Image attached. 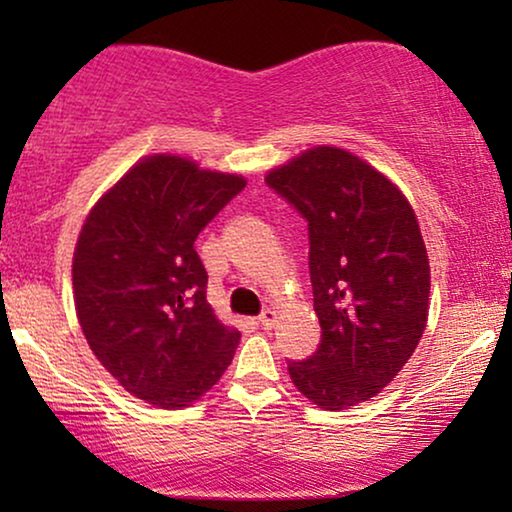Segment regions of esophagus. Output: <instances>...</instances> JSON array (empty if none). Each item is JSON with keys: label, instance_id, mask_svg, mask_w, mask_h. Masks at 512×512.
Instances as JSON below:
<instances>
[{"label": "esophagus", "instance_id": "esophagus-1", "mask_svg": "<svg viewBox=\"0 0 512 512\" xmlns=\"http://www.w3.org/2000/svg\"><path fill=\"white\" fill-rule=\"evenodd\" d=\"M258 324H261L265 331H272V328H275V324H277V312L275 310H263V314L261 317H258Z\"/></svg>", "mask_w": 512, "mask_h": 512}]
</instances>
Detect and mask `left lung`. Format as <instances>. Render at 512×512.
Returning <instances> with one entry per match:
<instances>
[{
	"label": "left lung",
	"mask_w": 512,
	"mask_h": 512,
	"mask_svg": "<svg viewBox=\"0 0 512 512\" xmlns=\"http://www.w3.org/2000/svg\"><path fill=\"white\" fill-rule=\"evenodd\" d=\"M265 184L310 230L321 342L289 361L296 389L321 410L370 401L401 373L429 321L431 268L415 209L387 174L340 146H312Z\"/></svg>",
	"instance_id": "obj_1"
}]
</instances>
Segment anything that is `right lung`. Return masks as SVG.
<instances>
[{
    "label": "right lung",
    "mask_w": 512,
    "mask_h": 512,
    "mask_svg": "<svg viewBox=\"0 0 512 512\" xmlns=\"http://www.w3.org/2000/svg\"><path fill=\"white\" fill-rule=\"evenodd\" d=\"M247 179L191 158H139L90 207L72 261L81 331L104 370L144 403L181 410L233 361L240 331L207 303L195 240Z\"/></svg>",
    "instance_id": "1"
}]
</instances>
